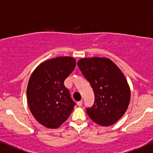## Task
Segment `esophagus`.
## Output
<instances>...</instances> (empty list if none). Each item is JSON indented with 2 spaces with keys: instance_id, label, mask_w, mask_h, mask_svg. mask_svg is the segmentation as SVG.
Wrapping results in <instances>:
<instances>
[{
  "instance_id": "1",
  "label": "esophagus",
  "mask_w": 153,
  "mask_h": 153,
  "mask_svg": "<svg viewBox=\"0 0 153 153\" xmlns=\"http://www.w3.org/2000/svg\"><path fill=\"white\" fill-rule=\"evenodd\" d=\"M82 100H81V101H79V102H77V104H78V106H81V105H82Z\"/></svg>"
}]
</instances>
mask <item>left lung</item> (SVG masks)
Wrapping results in <instances>:
<instances>
[{"instance_id":"obj_1","label":"left lung","mask_w":153,"mask_h":153,"mask_svg":"<svg viewBox=\"0 0 153 153\" xmlns=\"http://www.w3.org/2000/svg\"><path fill=\"white\" fill-rule=\"evenodd\" d=\"M78 66L94 93L93 106L86 108L87 114L99 125H113L125 114L130 102L131 93L125 76L108 58H82Z\"/></svg>"}]
</instances>
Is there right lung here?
<instances>
[{"instance_id": "obj_1", "label": "right lung", "mask_w": 153, "mask_h": 153, "mask_svg": "<svg viewBox=\"0 0 153 153\" xmlns=\"http://www.w3.org/2000/svg\"><path fill=\"white\" fill-rule=\"evenodd\" d=\"M75 65V60L71 57L50 59L37 66L30 78L27 89L30 110L35 119L47 128L62 125L75 105L64 86L65 79Z\"/></svg>"}]
</instances>
